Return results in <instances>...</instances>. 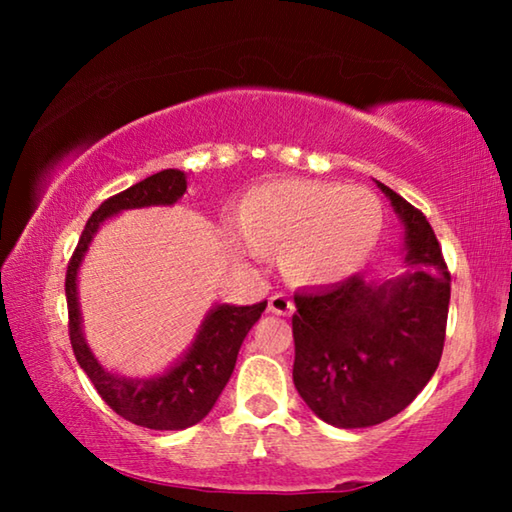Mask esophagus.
I'll list each match as a JSON object with an SVG mask.
<instances>
[{"label": "esophagus", "mask_w": 512, "mask_h": 512, "mask_svg": "<svg viewBox=\"0 0 512 512\" xmlns=\"http://www.w3.org/2000/svg\"><path fill=\"white\" fill-rule=\"evenodd\" d=\"M268 309H271L273 314L289 316V314H293V309H296V305H293V300L284 296V293H275V296L268 298Z\"/></svg>", "instance_id": "34e87169"}]
</instances>
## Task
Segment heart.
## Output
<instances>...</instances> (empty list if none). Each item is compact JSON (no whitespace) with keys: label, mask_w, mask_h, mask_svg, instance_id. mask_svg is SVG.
Instances as JSON below:
<instances>
[{"label":"heart","mask_w":512,"mask_h":512,"mask_svg":"<svg viewBox=\"0 0 512 512\" xmlns=\"http://www.w3.org/2000/svg\"><path fill=\"white\" fill-rule=\"evenodd\" d=\"M235 248L264 259L266 246H284L287 271L309 284H334L359 273L381 232V203L366 187L320 180H273L241 205Z\"/></svg>","instance_id":"heart-1"}]
</instances>
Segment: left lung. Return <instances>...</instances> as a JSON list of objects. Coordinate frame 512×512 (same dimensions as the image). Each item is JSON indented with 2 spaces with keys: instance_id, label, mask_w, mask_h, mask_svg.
Wrapping results in <instances>:
<instances>
[{
  "instance_id": "obj_1",
  "label": "left lung",
  "mask_w": 512,
  "mask_h": 512,
  "mask_svg": "<svg viewBox=\"0 0 512 512\" xmlns=\"http://www.w3.org/2000/svg\"><path fill=\"white\" fill-rule=\"evenodd\" d=\"M402 223L404 271L352 275L293 296V384L320 420L363 429L404 411L438 368L449 273L420 210L375 180Z\"/></svg>"
}]
</instances>
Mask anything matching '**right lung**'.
<instances>
[{
	"label": "right lung",
	"instance_id": "right-lung-1",
	"mask_svg": "<svg viewBox=\"0 0 512 512\" xmlns=\"http://www.w3.org/2000/svg\"><path fill=\"white\" fill-rule=\"evenodd\" d=\"M185 192L187 173L180 169H164L144 178L142 183L128 187L126 192L108 198L85 223L65 277L69 341H72L76 361L112 411L128 422L155 431H183L194 427L212 411L235 370L241 343L266 309V300L246 307L228 305V302L212 305L198 325L192 345L171 366L151 377H126L103 366L85 339L79 302V273L103 223L128 210L171 207L185 196Z\"/></svg>",
	"mask_w": 512,
	"mask_h": 512
}]
</instances>
